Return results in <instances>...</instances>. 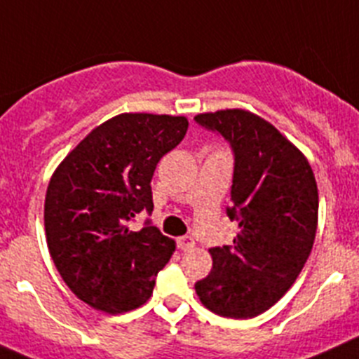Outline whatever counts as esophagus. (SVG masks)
I'll return each instance as SVG.
<instances>
[{
	"label": "esophagus",
	"mask_w": 359,
	"mask_h": 359,
	"mask_svg": "<svg viewBox=\"0 0 359 359\" xmlns=\"http://www.w3.org/2000/svg\"><path fill=\"white\" fill-rule=\"evenodd\" d=\"M176 243H177V248H180V250H192L194 245H196V241H194L190 236H182V238H177Z\"/></svg>",
	"instance_id": "1"
}]
</instances>
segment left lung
<instances>
[{"label":"left lung","instance_id":"left-lung-1","mask_svg":"<svg viewBox=\"0 0 359 359\" xmlns=\"http://www.w3.org/2000/svg\"><path fill=\"white\" fill-rule=\"evenodd\" d=\"M234 151L227 208L240 233L233 245L210 248L213 268L196 284L201 303L222 317L266 312L302 273L317 231L319 194L306 156L269 121L245 109L196 116Z\"/></svg>","mask_w":359,"mask_h":359}]
</instances>
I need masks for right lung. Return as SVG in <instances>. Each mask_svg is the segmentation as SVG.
<instances>
[{
  "label": "right lung",
  "instance_id": "1",
  "mask_svg": "<svg viewBox=\"0 0 359 359\" xmlns=\"http://www.w3.org/2000/svg\"><path fill=\"white\" fill-rule=\"evenodd\" d=\"M189 130L185 116L123 112L90 132L56 167L46 194L49 254L65 284L105 313L144 305L176 243L135 215L153 211L151 177Z\"/></svg>",
  "mask_w": 359,
  "mask_h": 359
}]
</instances>
